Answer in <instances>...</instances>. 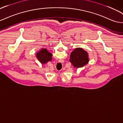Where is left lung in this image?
I'll return each mask as SVG.
<instances>
[{
  "mask_svg": "<svg viewBox=\"0 0 123 123\" xmlns=\"http://www.w3.org/2000/svg\"><path fill=\"white\" fill-rule=\"evenodd\" d=\"M69 61L75 68L83 67L89 62L87 52L82 48H76L70 54Z\"/></svg>",
  "mask_w": 123,
  "mask_h": 123,
  "instance_id": "1",
  "label": "left lung"
}]
</instances>
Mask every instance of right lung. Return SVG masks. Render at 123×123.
Returning <instances> with one entry per match:
<instances>
[{
	"instance_id": "1",
	"label": "right lung",
	"mask_w": 123,
	"mask_h": 123,
	"mask_svg": "<svg viewBox=\"0 0 123 123\" xmlns=\"http://www.w3.org/2000/svg\"><path fill=\"white\" fill-rule=\"evenodd\" d=\"M52 56V54L49 52L46 49H41V50L36 54V57L41 64H46L48 62L51 61Z\"/></svg>"
}]
</instances>
